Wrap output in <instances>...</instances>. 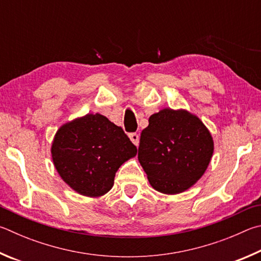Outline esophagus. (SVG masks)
Wrapping results in <instances>:
<instances>
[{"label": "esophagus", "mask_w": 261, "mask_h": 261, "mask_svg": "<svg viewBox=\"0 0 261 261\" xmlns=\"http://www.w3.org/2000/svg\"><path fill=\"white\" fill-rule=\"evenodd\" d=\"M129 139L132 142H133L135 145L139 144V141H140V135L138 133H130L129 134Z\"/></svg>", "instance_id": "1"}]
</instances>
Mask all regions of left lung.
Returning a JSON list of instances; mask_svg holds the SVG:
<instances>
[{
  "label": "left lung",
  "mask_w": 261,
  "mask_h": 261,
  "mask_svg": "<svg viewBox=\"0 0 261 261\" xmlns=\"http://www.w3.org/2000/svg\"><path fill=\"white\" fill-rule=\"evenodd\" d=\"M212 153V136L197 117L185 110L164 109L149 118V126L141 133L138 157L150 185L174 195L202 177Z\"/></svg>",
  "instance_id": "obj_1"
}]
</instances>
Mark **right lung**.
Here are the masks:
<instances>
[{
  "instance_id": "right-lung-1",
  "label": "right lung",
  "mask_w": 261,
  "mask_h": 261,
  "mask_svg": "<svg viewBox=\"0 0 261 261\" xmlns=\"http://www.w3.org/2000/svg\"><path fill=\"white\" fill-rule=\"evenodd\" d=\"M136 152L122 128L99 113L63 125L51 147L55 167L62 179L76 193L89 197L107 194L118 168Z\"/></svg>"
}]
</instances>
